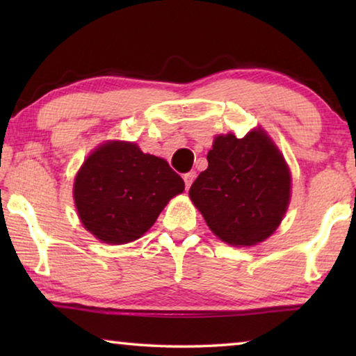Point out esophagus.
Segmentation results:
<instances>
[{
    "label": "esophagus",
    "instance_id": "esophagus-1",
    "mask_svg": "<svg viewBox=\"0 0 356 356\" xmlns=\"http://www.w3.org/2000/svg\"><path fill=\"white\" fill-rule=\"evenodd\" d=\"M195 179H196V171H190V172L184 174V180H185L186 188H190L191 184H193V180H195Z\"/></svg>",
    "mask_w": 356,
    "mask_h": 356
}]
</instances>
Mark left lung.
Segmentation results:
<instances>
[{
	"label": "left lung",
	"mask_w": 356,
	"mask_h": 356,
	"mask_svg": "<svg viewBox=\"0 0 356 356\" xmlns=\"http://www.w3.org/2000/svg\"><path fill=\"white\" fill-rule=\"evenodd\" d=\"M190 197L216 237L252 246L272 236L291 201V172L264 130L218 135Z\"/></svg>",
	"instance_id": "left-lung-1"
}]
</instances>
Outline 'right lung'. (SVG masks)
<instances>
[{
  "label": "right lung",
  "mask_w": 356,
  "mask_h": 356,
  "mask_svg": "<svg viewBox=\"0 0 356 356\" xmlns=\"http://www.w3.org/2000/svg\"><path fill=\"white\" fill-rule=\"evenodd\" d=\"M185 184L168 161L134 143L108 141L88 156L74 184L83 226L105 243L140 238Z\"/></svg>",
  "instance_id": "right-lung-1"
}]
</instances>
